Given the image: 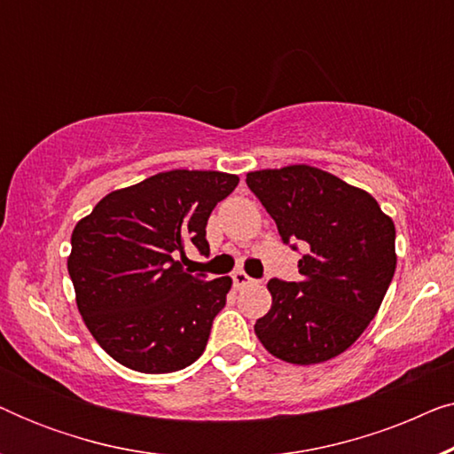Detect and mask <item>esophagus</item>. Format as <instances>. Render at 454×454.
Returning <instances> with one entry per match:
<instances>
[{
  "instance_id": "esophagus-1",
  "label": "esophagus",
  "mask_w": 454,
  "mask_h": 454,
  "mask_svg": "<svg viewBox=\"0 0 454 454\" xmlns=\"http://www.w3.org/2000/svg\"><path fill=\"white\" fill-rule=\"evenodd\" d=\"M233 283H235V287L241 289V287H246V285H252L254 278L247 277L244 270H235L233 272Z\"/></svg>"
}]
</instances>
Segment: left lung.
I'll return each mask as SVG.
<instances>
[{
    "label": "left lung",
    "mask_w": 454,
    "mask_h": 454,
    "mask_svg": "<svg viewBox=\"0 0 454 454\" xmlns=\"http://www.w3.org/2000/svg\"><path fill=\"white\" fill-rule=\"evenodd\" d=\"M246 184L277 223L285 244L306 247L301 278H270L272 306L254 333L287 364H322L356 343L393 281L395 223L374 196L309 165L260 169ZM295 250V246H294Z\"/></svg>",
    "instance_id": "8db88e82"
}]
</instances>
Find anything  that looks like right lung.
<instances>
[{"mask_svg":"<svg viewBox=\"0 0 454 454\" xmlns=\"http://www.w3.org/2000/svg\"><path fill=\"white\" fill-rule=\"evenodd\" d=\"M238 184L233 173L163 171L111 192L76 223L67 256L76 306L115 362L167 374L202 356L231 277L190 275L184 250L208 254V216Z\"/></svg>","mask_w":454,"mask_h":454,"instance_id":"add662e5","label":"right lung"}]
</instances>
